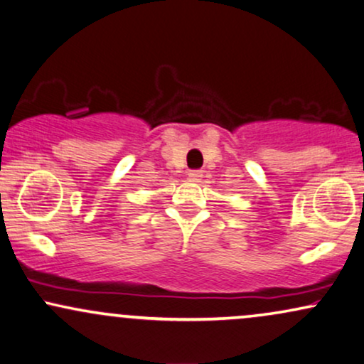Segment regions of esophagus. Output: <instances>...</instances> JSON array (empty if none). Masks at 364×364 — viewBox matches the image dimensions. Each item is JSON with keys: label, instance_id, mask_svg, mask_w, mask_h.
Instances as JSON below:
<instances>
[{"label": "esophagus", "instance_id": "34e87169", "mask_svg": "<svg viewBox=\"0 0 364 364\" xmlns=\"http://www.w3.org/2000/svg\"><path fill=\"white\" fill-rule=\"evenodd\" d=\"M201 178H203V174H201L200 171H191V173H188V179H190V181H193V183H198Z\"/></svg>", "mask_w": 364, "mask_h": 364}]
</instances>
